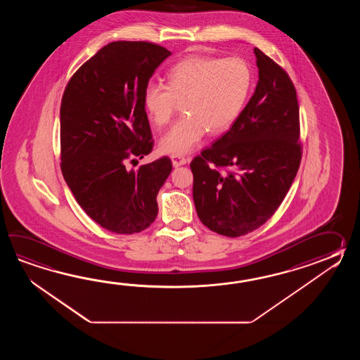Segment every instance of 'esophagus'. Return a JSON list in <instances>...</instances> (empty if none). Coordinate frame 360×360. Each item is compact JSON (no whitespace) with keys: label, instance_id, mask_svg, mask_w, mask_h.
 <instances>
[{"label":"esophagus","instance_id":"esophagus-1","mask_svg":"<svg viewBox=\"0 0 360 360\" xmlns=\"http://www.w3.org/2000/svg\"><path fill=\"white\" fill-rule=\"evenodd\" d=\"M171 161H172V166L174 167H180V166H184V165L188 163V160L183 157V155H179V154L171 155Z\"/></svg>","mask_w":360,"mask_h":360}]
</instances>
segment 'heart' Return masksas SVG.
Here are the masks:
<instances>
[{
    "mask_svg": "<svg viewBox=\"0 0 360 360\" xmlns=\"http://www.w3.org/2000/svg\"><path fill=\"white\" fill-rule=\"evenodd\" d=\"M252 87V70L240 58L188 56L167 73V87L148 84L143 104L150 122L171 121L177 103L186 115L160 140L162 152L188 154L210 134L229 130L242 113Z\"/></svg>",
    "mask_w": 360,
    "mask_h": 360,
    "instance_id": "b5f03b06",
    "label": "heart"
}]
</instances>
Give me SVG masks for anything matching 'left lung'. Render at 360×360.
<instances>
[{
	"mask_svg": "<svg viewBox=\"0 0 360 360\" xmlns=\"http://www.w3.org/2000/svg\"><path fill=\"white\" fill-rule=\"evenodd\" d=\"M253 53L259 81L252 98L230 130L191 163L199 220L225 237L245 236L268 221L301 161L295 86L257 47Z\"/></svg>",
	"mask_w": 360,
	"mask_h": 360,
	"instance_id": "8db88e82",
	"label": "left lung"
}]
</instances>
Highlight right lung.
<instances>
[{"label":"right lung","mask_w":360,"mask_h":360,"mask_svg":"<svg viewBox=\"0 0 360 360\" xmlns=\"http://www.w3.org/2000/svg\"><path fill=\"white\" fill-rule=\"evenodd\" d=\"M169 55L149 42H110L77 70L61 99L64 180L84 212L117 234L152 225L157 194L172 171L167 157L126 167L127 160L152 152L143 94Z\"/></svg>","instance_id":"right-lung-1"}]
</instances>
